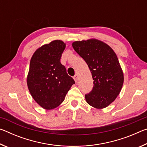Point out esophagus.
<instances>
[{
    "mask_svg": "<svg viewBox=\"0 0 147 147\" xmlns=\"http://www.w3.org/2000/svg\"><path fill=\"white\" fill-rule=\"evenodd\" d=\"M73 78L74 80V81H75L76 82H77V81H78V74H76L75 75L73 76Z\"/></svg>",
    "mask_w": 147,
    "mask_h": 147,
    "instance_id": "1",
    "label": "esophagus"
}]
</instances>
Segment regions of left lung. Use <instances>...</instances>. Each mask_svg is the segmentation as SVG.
<instances>
[{
	"label": "left lung",
	"instance_id": "obj_1",
	"mask_svg": "<svg viewBox=\"0 0 147 147\" xmlns=\"http://www.w3.org/2000/svg\"><path fill=\"white\" fill-rule=\"evenodd\" d=\"M73 47L91 71L94 86L85 95L86 102L102 109L115 100L121 91L124 75L117 56L108 45L95 39L74 41Z\"/></svg>",
	"mask_w": 147,
	"mask_h": 147
}]
</instances>
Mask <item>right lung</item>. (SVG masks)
I'll return each mask as SVG.
<instances>
[{
  "mask_svg": "<svg viewBox=\"0 0 147 147\" xmlns=\"http://www.w3.org/2000/svg\"><path fill=\"white\" fill-rule=\"evenodd\" d=\"M65 43L54 40L37 49L32 56L27 86L34 100L45 109L56 108L75 84L60 62Z\"/></svg>",
  "mask_w": 147,
  "mask_h": 147,
  "instance_id": "1",
  "label": "right lung"
}]
</instances>
